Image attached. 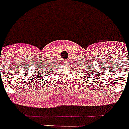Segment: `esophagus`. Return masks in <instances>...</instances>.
Returning a JSON list of instances; mask_svg holds the SVG:
<instances>
[{
  "instance_id": "1",
  "label": "esophagus",
  "mask_w": 129,
  "mask_h": 129,
  "mask_svg": "<svg viewBox=\"0 0 129 129\" xmlns=\"http://www.w3.org/2000/svg\"><path fill=\"white\" fill-rule=\"evenodd\" d=\"M67 61H63V64H66Z\"/></svg>"
}]
</instances>
